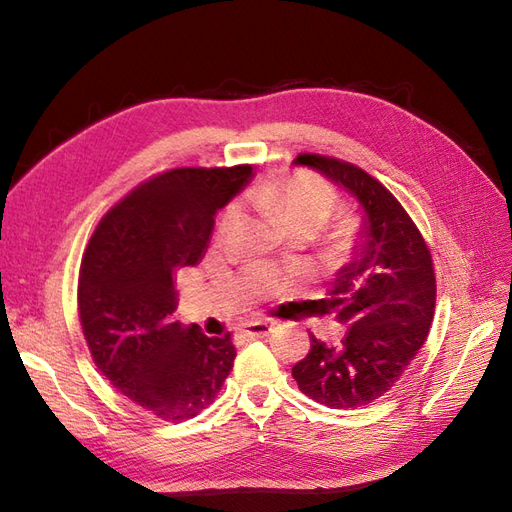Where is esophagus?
I'll return each mask as SVG.
<instances>
[{
    "label": "esophagus",
    "instance_id": "esophagus-1",
    "mask_svg": "<svg viewBox=\"0 0 512 512\" xmlns=\"http://www.w3.org/2000/svg\"><path fill=\"white\" fill-rule=\"evenodd\" d=\"M243 337H250V339H256V337H267L271 333V324L265 322V320H254L250 324H245V329L239 331Z\"/></svg>",
    "mask_w": 512,
    "mask_h": 512
}]
</instances>
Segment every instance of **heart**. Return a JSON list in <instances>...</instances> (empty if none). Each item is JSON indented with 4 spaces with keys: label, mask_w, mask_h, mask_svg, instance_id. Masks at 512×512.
Listing matches in <instances>:
<instances>
[{
    "label": "heart",
    "mask_w": 512,
    "mask_h": 512,
    "mask_svg": "<svg viewBox=\"0 0 512 512\" xmlns=\"http://www.w3.org/2000/svg\"><path fill=\"white\" fill-rule=\"evenodd\" d=\"M252 205L271 213L284 228L316 232L329 222L339 194L333 185L312 173V170H292V173L273 175L254 185L250 192ZM239 220V207L228 205L220 215L218 232H228Z\"/></svg>",
    "instance_id": "heart-1"
}]
</instances>
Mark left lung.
Returning <instances> with one entry per match:
<instances>
[{
	"mask_svg": "<svg viewBox=\"0 0 512 512\" xmlns=\"http://www.w3.org/2000/svg\"><path fill=\"white\" fill-rule=\"evenodd\" d=\"M294 164L348 190L363 209V226L352 260L322 299L346 337L327 346L309 333L312 348L292 367V378L322 406H367L391 391L425 344L436 309L431 252L399 200L363 168L318 153H301Z\"/></svg>",
	"mask_w": 512,
	"mask_h": 512,
	"instance_id": "left-lung-1",
	"label": "left lung"
}]
</instances>
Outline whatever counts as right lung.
Returning <instances> with one entry per match:
<instances>
[{"label": "right lung", "instance_id": "right-lung-1", "mask_svg": "<svg viewBox=\"0 0 512 512\" xmlns=\"http://www.w3.org/2000/svg\"><path fill=\"white\" fill-rule=\"evenodd\" d=\"M252 166L173 168L143 181L91 235L79 275V318L91 359L115 389L162 421H183L218 397L237 350L173 320L175 273L203 258L215 213Z\"/></svg>", "mask_w": 512, "mask_h": 512}]
</instances>
